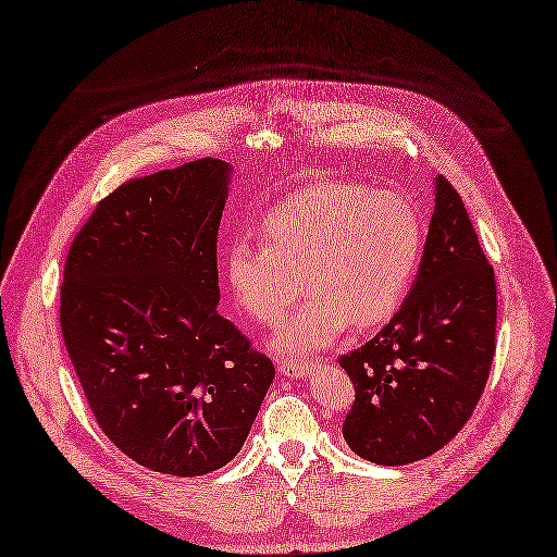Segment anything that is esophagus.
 Wrapping results in <instances>:
<instances>
[{
    "instance_id": "obj_1",
    "label": "esophagus",
    "mask_w": 557,
    "mask_h": 557,
    "mask_svg": "<svg viewBox=\"0 0 557 557\" xmlns=\"http://www.w3.org/2000/svg\"><path fill=\"white\" fill-rule=\"evenodd\" d=\"M278 372L285 374L287 379H301V376H308L312 372V364L310 362H304V360H289V358H281L278 362Z\"/></svg>"
}]
</instances>
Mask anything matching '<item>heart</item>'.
Masks as SVG:
<instances>
[{"label":"heart","mask_w":557,"mask_h":557,"mask_svg":"<svg viewBox=\"0 0 557 557\" xmlns=\"http://www.w3.org/2000/svg\"><path fill=\"white\" fill-rule=\"evenodd\" d=\"M260 245L237 237L224 268L240 308L260 324L281 322L299 297L308 299L276 331V351L306 356L324 349L349 326L385 322L404 301L421 251L412 203L387 190L317 183L262 218Z\"/></svg>","instance_id":"obj_1"}]
</instances>
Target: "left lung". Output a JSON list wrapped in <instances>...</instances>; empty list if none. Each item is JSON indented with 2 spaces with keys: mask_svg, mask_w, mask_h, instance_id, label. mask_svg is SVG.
I'll return each instance as SVG.
<instances>
[{
  "mask_svg": "<svg viewBox=\"0 0 557 557\" xmlns=\"http://www.w3.org/2000/svg\"><path fill=\"white\" fill-rule=\"evenodd\" d=\"M494 335V270L460 195L437 176L426 245L404 306L339 358L356 389L342 423L351 451L385 467L440 451L481 399Z\"/></svg>",
  "mask_w": 557,
  "mask_h": 557,
  "instance_id": "obj_1",
  "label": "left lung"
}]
</instances>
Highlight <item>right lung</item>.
I'll use <instances>...</instances> for the list:
<instances>
[{
  "mask_svg": "<svg viewBox=\"0 0 557 557\" xmlns=\"http://www.w3.org/2000/svg\"><path fill=\"white\" fill-rule=\"evenodd\" d=\"M228 183L220 158L126 181L76 233L61 285L65 349L99 429L181 479L237 456L274 381L218 312Z\"/></svg>",
  "mask_w": 557,
  "mask_h": 557,
  "instance_id": "add662e5",
  "label": "right lung"
}]
</instances>
